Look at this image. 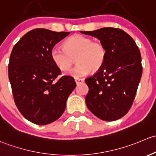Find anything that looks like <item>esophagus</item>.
<instances>
[{
    "instance_id": "1",
    "label": "esophagus",
    "mask_w": 156,
    "mask_h": 156,
    "mask_svg": "<svg viewBox=\"0 0 156 156\" xmlns=\"http://www.w3.org/2000/svg\"><path fill=\"white\" fill-rule=\"evenodd\" d=\"M75 82H76V84H80V83H82L84 82V80L83 79H80V78H75Z\"/></svg>"
}]
</instances>
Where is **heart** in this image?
Instances as JSON below:
<instances>
[{
  "instance_id": "1",
  "label": "heart",
  "mask_w": 156,
  "mask_h": 156,
  "mask_svg": "<svg viewBox=\"0 0 156 156\" xmlns=\"http://www.w3.org/2000/svg\"><path fill=\"white\" fill-rule=\"evenodd\" d=\"M106 55L107 50L104 43L80 34L67 38L63 43V48L55 46L51 50V58L55 65L63 71L71 67L76 58L77 65L69 72L74 77H81L90 71L100 70Z\"/></svg>"
}]
</instances>
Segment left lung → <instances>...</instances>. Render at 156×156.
I'll return each mask as SVG.
<instances>
[{"label": "left lung", "mask_w": 156, "mask_h": 156, "mask_svg": "<svg viewBox=\"0 0 156 156\" xmlns=\"http://www.w3.org/2000/svg\"><path fill=\"white\" fill-rule=\"evenodd\" d=\"M81 33L97 37L107 50L100 70L85 82L88 109L104 121L124 116L132 106L142 76L141 55L134 40L119 28H102Z\"/></svg>", "instance_id": "obj_1"}]
</instances>
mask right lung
I'll list each match as a JSON object with an SVG mask.
<instances>
[{
  "mask_svg": "<svg viewBox=\"0 0 156 156\" xmlns=\"http://www.w3.org/2000/svg\"><path fill=\"white\" fill-rule=\"evenodd\" d=\"M69 34L36 28L25 34L11 52L8 73L14 101L22 115L34 124L57 120L76 86L72 76L55 81L62 72L51 58L55 45Z\"/></svg>",
  "mask_w": 156,
  "mask_h": 156,
  "instance_id": "add662e5",
  "label": "right lung"
}]
</instances>
